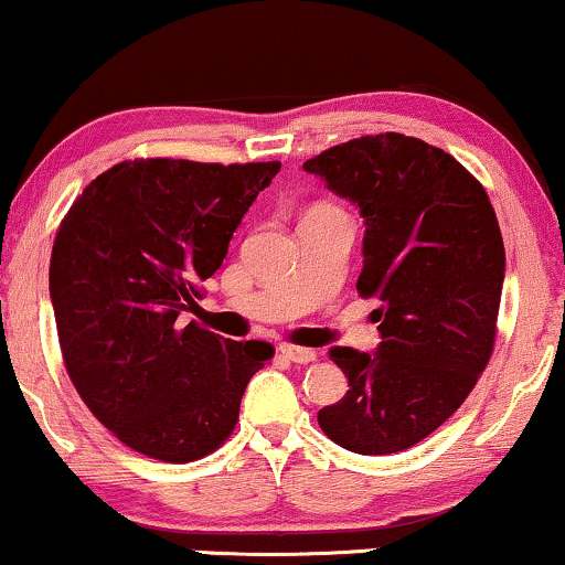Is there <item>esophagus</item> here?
<instances>
[{
	"instance_id": "1",
	"label": "esophagus",
	"mask_w": 565,
	"mask_h": 565,
	"mask_svg": "<svg viewBox=\"0 0 565 565\" xmlns=\"http://www.w3.org/2000/svg\"><path fill=\"white\" fill-rule=\"evenodd\" d=\"M280 354L285 360L296 362V365H308V362L316 360L313 350H306V347H298V344H280Z\"/></svg>"
}]
</instances>
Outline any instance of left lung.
<instances>
[{
	"label": "left lung",
	"mask_w": 565,
	"mask_h": 565,
	"mask_svg": "<svg viewBox=\"0 0 565 565\" xmlns=\"http://www.w3.org/2000/svg\"><path fill=\"white\" fill-rule=\"evenodd\" d=\"M365 218L362 298H377V350L334 347L350 391L323 406V435L360 455L401 452L458 412L489 365L504 242L483 184L437 146L362 136L308 159Z\"/></svg>",
	"instance_id": "8db88e82"
}]
</instances>
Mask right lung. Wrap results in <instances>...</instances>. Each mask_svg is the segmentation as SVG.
<instances>
[{"instance_id": "add662e5", "label": "right lung", "mask_w": 565, "mask_h": 565, "mask_svg": "<svg viewBox=\"0 0 565 565\" xmlns=\"http://www.w3.org/2000/svg\"><path fill=\"white\" fill-rule=\"evenodd\" d=\"M277 172L280 161H120L61 221L49 280L66 373L130 450L164 462L218 450L246 383L275 354L177 319Z\"/></svg>"}]
</instances>
